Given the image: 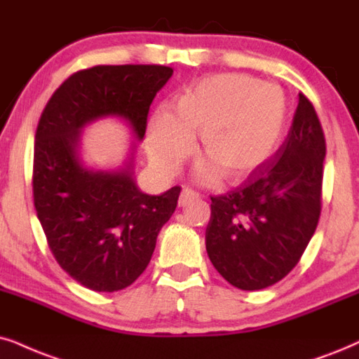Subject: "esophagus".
<instances>
[{
  "label": "esophagus",
  "instance_id": "34e87169",
  "mask_svg": "<svg viewBox=\"0 0 359 359\" xmlns=\"http://www.w3.org/2000/svg\"><path fill=\"white\" fill-rule=\"evenodd\" d=\"M197 198H198V194L195 192V190L185 187V189L182 190V194H180L179 205H180V207H187V205H190V203H192L194 201H197Z\"/></svg>",
  "mask_w": 359,
  "mask_h": 359
}]
</instances>
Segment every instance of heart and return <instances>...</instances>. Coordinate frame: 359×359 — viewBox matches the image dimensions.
<instances>
[{"instance_id": "b5f03b06", "label": "heart", "mask_w": 359, "mask_h": 359, "mask_svg": "<svg viewBox=\"0 0 359 359\" xmlns=\"http://www.w3.org/2000/svg\"><path fill=\"white\" fill-rule=\"evenodd\" d=\"M287 121L283 93L245 74H219L185 90L174 111L158 107L149 122L147 154L158 170L172 174L201 135L203 182L224 172L242 180L278 149Z\"/></svg>"}]
</instances>
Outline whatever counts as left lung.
Masks as SVG:
<instances>
[{
    "mask_svg": "<svg viewBox=\"0 0 359 359\" xmlns=\"http://www.w3.org/2000/svg\"><path fill=\"white\" fill-rule=\"evenodd\" d=\"M325 154L318 114L300 94L278 151L238 187L210 197L207 253L230 285L271 287L300 262L320 220Z\"/></svg>",
    "mask_w": 359,
    "mask_h": 359,
    "instance_id": "1",
    "label": "left lung"
}]
</instances>
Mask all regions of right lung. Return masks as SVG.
I'll return each mask as SVG.
<instances>
[{
	"label": "right lung",
	"instance_id": "obj_1",
	"mask_svg": "<svg viewBox=\"0 0 359 359\" xmlns=\"http://www.w3.org/2000/svg\"><path fill=\"white\" fill-rule=\"evenodd\" d=\"M172 74V67L161 65L81 69L54 90L39 117L33 158L36 213L59 266L94 292L129 287L147 269L180 187L147 195L129 170L86 169L78 156L79 129L117 116L142 139L154 97Z\"/></svg>",
	"mask_w": 359,
	"mask_h": 359
}]
</instances>
